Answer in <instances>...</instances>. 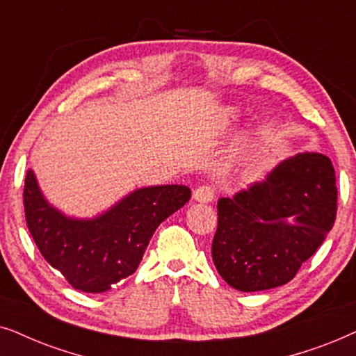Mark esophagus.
I'll use <instances>...</instances> for the list:
<instances>
[{"instance_id":"esophagus-1","label":"esophagus","mask_w":356,"mask_h":356,"mask_svg":"<svg viewBox=\"0 0 356 356\" xmlns=\"http://www.w3.org/2000/svg\"><path fill=\"white\" fill-rule=\"evenodd\" d=\"M193 198H195L197 202L208 203L215 198V191H213L211 186H200L195 188V192H193Z\"/></svg>"}]
</instances>
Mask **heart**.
<instances>
[{"label":"heart","mask_w":356,"mask_h":356,"mask_svg":"<svg viewBox=\"0 0 356 356\" xmlns=\"http://www.w3.org/2000/svg\"><path fill=\"white\" fill-rule=\"evenodd\" d=\"M245 148H248V145H243V146H241V149H243V151H244Z\"/></svg>","instance_id":"heart-1"}]
</instances>
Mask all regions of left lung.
I'll list each match as a JSON object with an SVG mask.
<instances>
[{"label":"left lung","mask_w":356,"mask_h":356,"mask_svg":"<svg viewBox=\"0 0 356 356\" xmlns=\"http://www.w3.org/2000/svg\"><path fill=\"white\" fill-rule=\"evenodd\" d=\"M335 216L332 161L319 153L298 154L249 191L220 198L213 262L239 291L282 286L316 252Z\"/></svg>","instance_id":"1"}]
</instances>
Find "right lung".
I'll return each instance as SVG.
<instances>
[{
	"label": "right lung",
	"mask_w": 356,
	"mask_h": 356,
	"mask_svg": "<svg viewBox=\"0 0 356 356\" xmlns=\"http://www.w3.org/2000/svg\"><path fill=\"white\" fill-rule=\"evenodd\" d=\"M191 195L186 186L138 188L96 220H71L45 202L27 170L22 202L27 227L47 262L76 290L102 293L135 272L156 227Z\"/></svg>",
	"instance_id": "right-lung-1"
}]
</instances>
